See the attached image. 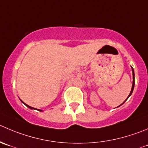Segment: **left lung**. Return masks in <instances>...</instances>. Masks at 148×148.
<instances>
[{"mask_svg":"<svg viewBox=\"0 0 148 148\" xmlns=\"http://www.w3.org/2000/svg\"><path fill=\"white\" fill-rule=\"evenodd\" d=\"M132 74H133V83H132V90H131V92H130V95H129L128 97H127V98L126 99V100H125V101H126V100H127V99L129 98V97H130V96L131 95H132V92H133V90H134V69H133V68H132ZM125 101H124V102H125ZM124 103H122V104H124ZM122 104H121V105H120V106H121V105H122ZM118 107H119V106H118Z\"/></svg>","mask_w":148,"mask_h":148,"instance_id":"left-lung-1","label":"left lung"}]
</instances>
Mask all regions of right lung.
Listing matches in <instances>:
<instances>
[{"instance_id": "obj_1", "label": "right lung", "mask_w": 148, "mask_h": 148, "mask_svg": "<svg viewBox=\"0 0 148 148\" xmlns=\"http://www.w3.org/2000/svg\"><path fill=\"white\" fill-rule=\"evenodd\" d=\"M21 102H22V103H24V105H25V106H27V107H28V108H30V109H35V108H32V107H31V106H28V105H27V104H26V103H24V102H23V101H21ZM37 110H40V111H42V110H39V109H37Z\"/></svg>"}]
</instances>
